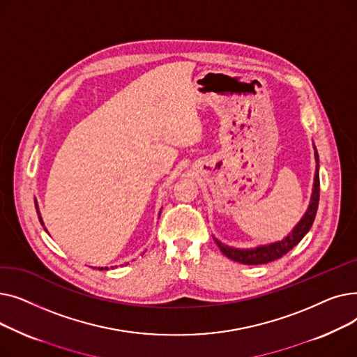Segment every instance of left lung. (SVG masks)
<instances>
[{"label":"left lung","instance_id":"obj_1","mask_svg":"<svg viewBox=\"0 0 357 357\" xmlns=\"http://www.w3.org/2000/svg\"><path fill=\"white\" fill-rule=\"evenodd\" d=\"M314 158L317 165H315V175H314V185H312L310 205L303 218L299 220V222L292 229V231L282 240L269 243V245L249 248V249L227 246L214 237L218 249L224 256H227L229 259L238 261V264H243V265H265V264H269V261H273L287 255L304 238V236L310 231L312 226L317 208H318V199H320V159H318L315 146H314Z\"/></svg>","mask_w":357,"mask_h":357}]
</instances>
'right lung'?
<instances>
[{"label": "right lung", "mask_w": 357, "mask_h": 357, "mask_svg": "<svg viewBox=\"0 0 357 357\" xmlns=\"http://www.w3.org/2000/svg\"><path fill=\"white\" fill-rule=\"evenodd\" d=\"M34 204H36V210H37V215H39V220H40V222H42V226L45 227V224H43V218H42V215H40V211H39V205H37V201H36V198H34ZM159 215H160V213H159ZM46 230V229H45ZM47 231V230H46ZM100 271H104V269H108V268H98Z\"/></svg>", "instance_id": "add662e5"}]
</instances>
